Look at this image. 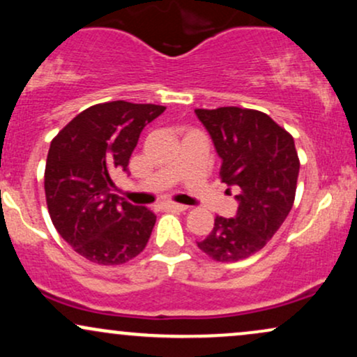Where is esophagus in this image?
Instances as JSON below:
<instances>
[{
	"label": "esophagus",
	"mask_w": 357,
	"mask_h": 357,
	"mask_svg": "<svg viewBox=\"0 0 357 357\" xmlns=\"http://www.w3.org/2000/svg\"><path fill=\"white\" fill-rule=\"evenodd\" d=\"M165 208L166 210H174V211H186L188 210L186 204H179V203H166Z\"/></svg>",
	"instance_id": "34e87169"
}]
</instances>
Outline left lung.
I'll return each mask as SVG.
<instances>
[{
    "mask_svg": "<svg viewBox=\"0 0 357 357\" xmlns=\"http://www.w3.org/2000/svg\"><path fill=\"white\" fill-rule=\"evenodd\" d=\"M221 158L220 178L238 186V211L216 216L202 252L216 261H238L260 252L282 227L296 199L298 155L294 137L260 110L196 109Z\"/></svg>",
    "mask_w": 357,
    "mask_h": 357,
    "instance_id": "left-lung-1",
    "label": "left lung"
}]
</instances>
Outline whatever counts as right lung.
<instances>
[{"mask_svg":"<svg viewBox=\"0 0 357 357\" xmlns=\"http://www.w3.org/2000/svg\"><path fill=\"white\" fill-rule=\"evenodd\" d=\"M165 105L104 102L85 109L53 137L45 196L53 227L79 255L99 265L132 260L149 241L155 215L114 195L142 129Z\"/></svg>","mask_w":357,"mask_h":357,"instance_id":"add662e5","label":"right lung"}]
</instances>
